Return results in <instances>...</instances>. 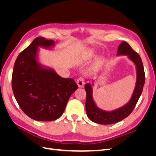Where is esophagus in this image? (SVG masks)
<instances>
[{
    "instance_id": "obj_1",
    "label": "esophagus",
    "mask_w": 156,
    "mask_h": 156,
    "mask_svg": "<svg viewBox=\"0 0 156 156\" xmlns=\"http://www.w3.org/2000/svg\"><path fill=\"white\" fill-rule=\"evenodd\" d=\"M77 85L79 88H82L84 85V80L83 77H79L76 81Z\"/></svg>"
}]
</instances>
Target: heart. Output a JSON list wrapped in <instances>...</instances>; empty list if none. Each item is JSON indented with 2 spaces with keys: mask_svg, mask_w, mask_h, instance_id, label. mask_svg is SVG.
I'll list each match as a JSON object with an SVG mask.
<instances>
[{
  "mask_svg": "<svg viewBox=\"0 0 156 156\" xmlns=\"http://www.w3.org/2000/svg\"><path fill=\"white\" fill-rule=\"evenodd\" d=\"M103 62V59H100V60H98V62L96 63V68H98V67H100V66L102 64V63Z\"/></svg>",
  "mask_w": 156,
  "mask_h": 156,
  "instance_id": "obj_1",
  "label": "heart"
}]
</instances>
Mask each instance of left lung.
Returning a JSON list of instances; mask_svg holds the SVG:
<instances>
[{
  "mask_svg": "<svg viewBox=\"0 0 156 156\" xmlns=\"http://www.w3.org/2000/svg\"><path fill=\"white\" fill-rule=\"evenodd\" d=\"M127 56L136 66V80L135 87L129 101L126 105L115 110L107 111L99 108L93 99V88L94 81L92 83H87L84 88L87 92L85 103L86 112L88 119L99 124H112L119 122L128 116L137 103L143 92L145 82V74L142 60L139 55L131 48L126 41H122L117 51V56Z\"/></svg>",
  "mask_w": 156,
  "mask_h": 156,
  "instance_id": "1",
  "label": "left lung"
}]
</instances>
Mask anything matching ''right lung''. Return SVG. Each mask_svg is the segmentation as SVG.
I'll return each instance as SVG.
<instances>
[{
    "mask_svg": "<svg viewBox=\"0 0 156 156\" xmlns=\"http://www.w3.org/2000/svg\"><path fill=\"white\" fill-rule=\"evenodd\" d=\"M55 41L37 37L18 55L12 85L21 110L32 119L53 121L60 118L71 95L78 88L73 79L63 78L38 60L39 48L51 49Z\"/></svg>",
    "mask_w": 156,
    "mask_h": 156,
    "instance_id": "obj_1",
    "label": "right lung"
}]
</instances>
